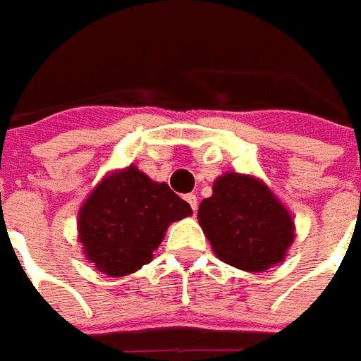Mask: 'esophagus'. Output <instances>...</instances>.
<instances>
[{
  "instance_id": "esophagus-1",
  "label": "esophagus",
  "mask_w": 361,
  "mask_h": 361,
  "mask_svg": "<svg viewBox=\"0 0 361 361\" xmlns=\"http://www.w3.org/2000/svg\"><path fill=\"white\" fill-rule=\"evenodd\" d=\"M185 201H188L189 207L193 209V212H197V207H199V201H197V195H195V193H189V195H185Z\"/></svg>"
}]
</instances>
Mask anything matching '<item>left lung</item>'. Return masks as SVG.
Wrapping results in <instances>:
<instances>
[{
    "mask_svg": "<svg viewBox=\"0 0 361 361\" xmlns=\"http://www.w3.org/2000/svg\"><path fill=\"white\" fill-rule=\"evenodd\" d=\"M199 224L214 255L240 271L261 272L279 265L294 243L292 212L255 176L226 172L199 204Z\"/></svg>",
    "mask_w": 361,
    "mask_h": 361,
    "instance_id": "left-lung-1",
    "label": "left lung"
}]
</instances>
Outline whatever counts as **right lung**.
I'll return each mask as SVG.
<instances>
[{
  "label": "right lung",
  "instance_id": "right-lung-1",
  "mask_svg": "<svg viewBox=\"0 0 361 361\" xmlns=\"http://www.w3.org/2000/svg\"><path fill=\"white\" fill-rule=\"evenodd\" d=\"M189 203L137 166L104 176L79 209V242L96 271L126 276L152 261L172 222L191 216Z\"/></svg>",
  "mask_w": 361,
  "mask_h": 361
}]
</instances>
